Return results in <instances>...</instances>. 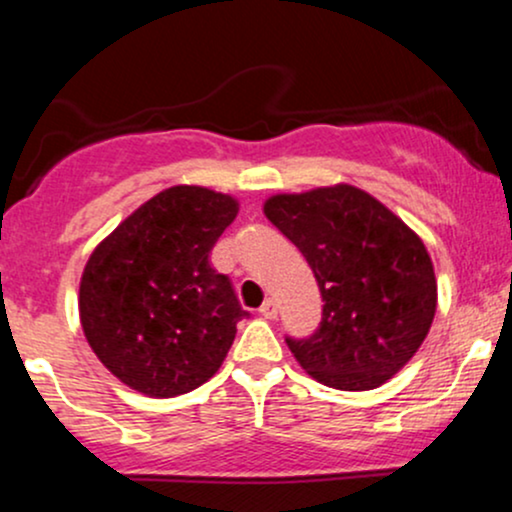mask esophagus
Returning a JSON list of instances; mask_svg holds the SVG:
<instances>
[{
    "label": "esophagus",
    "instance_id": "34e87169",
    "mask_svg": "<svg viewBox=\"0 0 512 512\" xmlns=\"http://www.w3.org/2000/svg\"><path fill=\"white\" fill-rule=\"evenodd\" d=\"M260 313L267 317V320H274L276 315H279V305H276V301L274 298H267V301L262 303V308H260Z\"/></svg>",
    "mask_w": 512,
    "mask_h": 512
}]
</instances>
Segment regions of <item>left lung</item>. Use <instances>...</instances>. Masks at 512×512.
Here are the masks:
<instances>
[{"mask_svg": "<svg viewBox=\"0 0 512 512\" xmlns=\"http://www.w3.org/2000/svg\"><path fill=\"white\" fill-rule=\"evenodd\" d=\"M264 216L303 252L322 293V322L286 339L317 383L373 390L424 344L438 284L424 240L383 202L354 185L272 195Z\"/></svg>", "mask_w": 512, "mask_h": 512, "instance_id": "left-lung-1", "label": "left lung"}]
</instances>
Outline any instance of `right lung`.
Masks as SVG:
<instances>
[{
  "label": "right lung",
  "mask_w": 512,
  "mask_h": 512,
  "mask_svg": "<svg viewBox=\"0 0 512 512\" xmlns=\"http://www.w3.org/2000/svg\"><path fill=\"white\" fill-rule=\"evenodd\" d=\"M238 216V199L199 185L158 192L96 245L79 284V317L98 361L149 397L197 390L243 320L209 252Z\"/></svg>",
  "instance_id": "add662e5"
}]
</instances>
